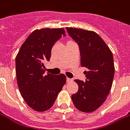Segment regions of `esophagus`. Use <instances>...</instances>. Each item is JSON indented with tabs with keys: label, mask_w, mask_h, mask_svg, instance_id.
<instances>
[{
	"label": "esophagus",
	"mask_w": 130,
	"mask_h": 130,
	"mask_svg": "<svg viewBox=\"0 0 130 130\" xmlns=\"http://www.w3.org/2000/svg\"><path fill=\"white\" fill-rule=\"evenodd\" d=\"M73 81V79H71V78H69V77H67V82H71Z\"/></svg>",
	"instance_id": "esophagus-1"
}]
</instances>
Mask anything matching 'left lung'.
Returning <instances> with one entry per match:
<instances>
[{
    "label": "left lung",
    "mask_w": 130,
    "mask_h": 130,
    "mask_svg": "<svg viewBox=\"0 0 130 130\" xmlns=\"http://www.w3.org/2000/svg\"><path fill=\"white\" fill-rule=\"evenodd\" d=\"M66 29L79 45L81 65L87 69L85 82L75 79L79 89L71 95L73 103L82 112H93L104 103L112 86L115 72L112 53L94 31L72 27Z\"/></svg>",
    "instance_id": "8db88e82"
}]
</instances>
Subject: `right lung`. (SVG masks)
<instances>
[{
  "label": "right lung",
  "instance_id": "obj_1",
  "mask_svg": "<svg viewBox=\"0 0 130 130\" xmlns=\"http://www.w3.org/2000/svg\"><path fill=\"white\" fill-rule=\"evenodd\" d=\"M62 36H65L63 28L34 30L16 57L19 89L27 105L37 111L50 109L66 83L64 74H45L44 66V63L50 59L53 46Z\"/></svg>",
  "mask_w": 130,
  "mask_h": 130
}]
</instances>
